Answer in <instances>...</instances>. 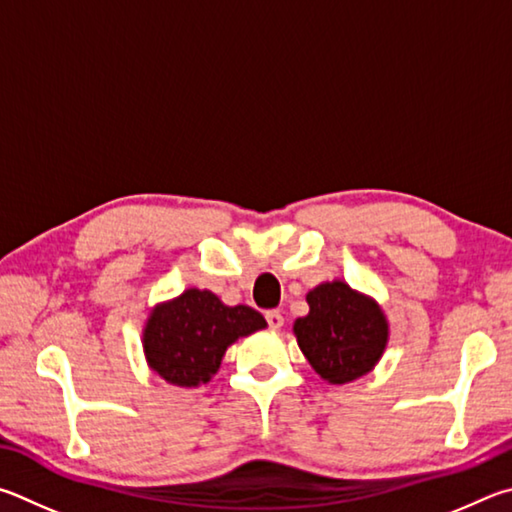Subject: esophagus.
<instances>
[{"mask_svg": "<svg viewBox=\"0 0 512 512\" xmlns=\"http://www.w3.org/2000/svg\"><path fill=\"white\" fill-rule=\"evenodd\" d=\"M265 319H267V324H270V328H274V330H279L283 326V315L279 310H267Z\"/></svg>", "mask_w": 512, "mask_h": 512, "instance_id": "esophagus-1", "label": "esophagus"}]
</instances>
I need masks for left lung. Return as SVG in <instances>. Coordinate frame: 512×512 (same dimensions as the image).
<instances>
[{"mask_svg": "<svg viewBox=\"0 0 512 512\" xmlns=\"http://www.w3.org/2000/svg\"><path fill=\"white\" fill-rule=\"evenodd\" d=\"M310 312L294 321V335L312 369L330 384L362 378L389 342V324L378 301L344 281L321 283L308 292Z\"/></svg>", "mask_w": 512, "mask_h": 512, "instance_id": "1", "label": "left lung"}]
</instances>
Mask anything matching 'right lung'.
Masks as SVG:
<instances>
[{"mask_svg":"<svg viewBox=\"0 0 512 512\" xmlns=\"http://www.w3.org/2000/svg\"><path fill=\"white\" fill-rule=\"evenodd\" d=\"M267 321L249 306H224L209 290H184L152 308L143 328L148 366L168 384L195 389L218 373L227 348L263 330Z\"/></svg>","mask_w":512,"mask_h":512,"instance_id":"1","label":"right lung"}]
</instances>
